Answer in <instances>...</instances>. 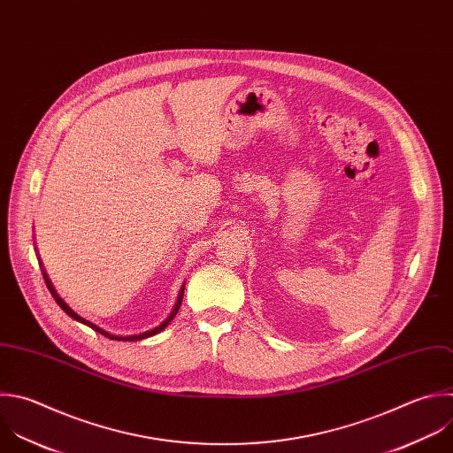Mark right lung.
<instances>
[{"mask_svg":"<svg viewBox=\"0 0 453 453\" xmlns=\"http://www.w3.org/2000/svg\"><path fill=\"white\" fill-rule=\"evenodd\" d=\"M41 261V259H39ZM41 266H42V263H41ZM42 275H44V280H46V284H48V289L51 291V295H53V298H55V303L73 319V320H76V322H80V324H83V326H87V327H90V329H94L96 333H99V334H103V336H106V338H110V340H115V342H140V340H145V338H150V336H155V334H158V333H162L171 322H173V319L178 315V311H180V308H181V303H183V293H185V282H183V286H181V289H180V295H178V300H176V304H174V308H173V311H171V315L160 324V326H157V327H153V329H149V331H145V333H140V334H129V336H119V334H111V333H108V331H104V329H101L99 326H96V324H92V322H88V320H85L83 317H80L78 313H74L67 304H65V300L57 293V289H55V286L51 284V280H50V277H48V273H46V270H44V266H42Z\"/></svg>","mask_w":453,"mask_h":453,"instance_id":"1","label":"right lung"}]
</instances>
